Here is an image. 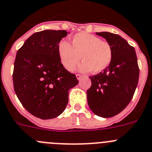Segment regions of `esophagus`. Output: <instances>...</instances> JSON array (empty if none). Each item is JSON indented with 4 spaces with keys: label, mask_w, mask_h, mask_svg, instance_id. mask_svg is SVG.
<instances>
[{
    "label": "esophagus",
    "mask_w": 152,
    "mask_h": 152,
    "mask_svg": "<svg viewBox=\"0 0 152 152\" xmlns=\"http://www.w3.org/2000/svg\"><path fill=\"white\" fill-rule=\"evenodd\" d=\"M82 77H83V76H82V75H80V74H76V78H77L78 79H82Z\"/></svg>",
    "instance_id": "1"
}]
</instances>
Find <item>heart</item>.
<instances>
[{"mask_svg": "<svg viewBox=\"0 0 152 152\" xmlns=\"http://www.w3.org/2000/svg\"><path fill=\"white\" fill-rule=\"evenodd\" d=\"M57 52L62 65L69 72L74 70L82 57L83 63L79 67L80 70L101 73L110 65L113 57L108 42L86 32L73 35L72 45L66 41L60 42Z\"/></svg>", "mask_w": 152, "mask_h": 152, "instance_id": "b5f03b06", "label": "heart"}]
</instances>
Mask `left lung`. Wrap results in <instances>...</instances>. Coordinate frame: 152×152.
<instances>
[{
    "mask_svg": "<svg viewBox=\"0 0 152 152\" xmlns=\"http://www.w3.org/2000/svg\"><path fill=\"white\" fill-rule=\"evenodd\" d=\"M111 46L112 61L103 72L89 76L91 86L87 101L93 113L108 118L126 108L133 97L139 76L136 50L122 37L107 32H96Z\"/></svg>",
    "mask_w": 152,
    "mask_h": 152,
    "instance_id": "left-lung-1",
    "label": "left lung"
}]
</instances>
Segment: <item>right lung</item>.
I'll list each match as a JSON object with an SVG mask.
<instances>
[{
	"instance_id": "right-lung-1",
	"label": "right lung",
	"mask_w": 152,
	"mask_h": 152,
	"mask_svg": "<svg viewBox=\"0 0 152 152\" xmlns=\"http://www.w3.org/2000/svg\"><path fill=\"white\" fill-rule=\"evenodd\" d=\"M66 30L34 33L17 50L13 73V88L23 106L35 117L53 119L64 112L70 88L79 83L76 75L60 61L57 45Z\"/></svg>"
}]
</instances>
